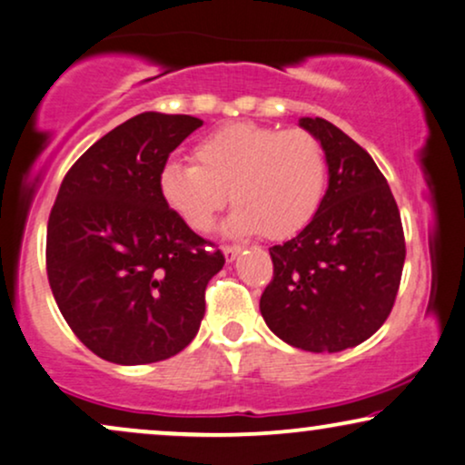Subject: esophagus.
<instances>
[{
    "mask_svg": "<svg viewBox=\"0 0 465 465\" xmlns=\"http://www.w3.org/2000/svg\"><path fill=\"white\" fill-rule=\"evenodd\" d=\"M222 252H224L226 262H232L234 258H237L241 252H243V247H241V245H226V247H222Z\"/></svg>",
    "mask_w": 465,
    "mask_h": 465,
    "instance_id": "1",
    "label": "esophagus"
}]
</instances>
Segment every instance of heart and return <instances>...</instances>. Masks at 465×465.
Instances as JSON below:
<instances>
[{
    "label": "heart",
    "mask_w": 465,
    "mask_h": 465,
    "mask_svg": "<svg viewBox=\"0 0 465 465\" xmlns=\"http://www.w3.org/2000/svg\"><path fill=\"white\" fill-rule=\"evenodd\" d=\"M192 164L168 162L158 185L166 207L204 232L231 194L228 231L286 239L303 231L327 192L322 144L305 130L231 124L204 136Z\"/></svg>",
    "instance_id": "heart-1"
}]
</instances>
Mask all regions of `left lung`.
I'll return each mask as SVG.
<instances>
[{
  "instance_id": "obj_1",
  "label": "left lung",
  "mask_w": 465,
  "mask_h": 465,
  "mask_svg": "<svg viewBox=\"0 0 465 465\" xmlns=\"http://www.w3.org/2000/svg\"><path fill=\"white\" fill-rule=\"evenodd\" d=\"M299 125L322 144L329 185L297 237L269 247L273 280L261 297L267 327L307 352L359 346L393 310L406 261L400 209L361 144L322 117Z\"/></svg>"
}]
</instances>
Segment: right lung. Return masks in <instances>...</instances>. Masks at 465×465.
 Here are the masks:
<instances>
[{"instance_id":"1","label":"right lung","mask_w":465,"mask_h":465,"mask_svg":"<svg viewBox=\"0 0 465 465\" xmlns=\"http://www.w3.org/2000/svg\"><path fill=\"white\" fill-rule=\"evenodd\" d=\"M203 122L147 111L94 143L53 204L46 273L59 312L100 359L144 365L194 340L220 250L166 207L158 177Z\"/></svg>"}]
</instances>
